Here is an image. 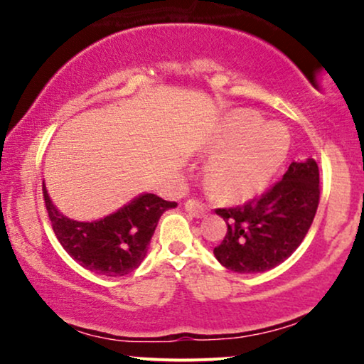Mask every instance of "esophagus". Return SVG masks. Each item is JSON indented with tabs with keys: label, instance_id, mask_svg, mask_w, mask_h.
Masks as SVG:
<instances>
[{
	"label": "esophagus",
	"instance_id": "esophagus-1",
	"mask_svg": "<svg viewBox=\"0 0 364 364\" xmlns=\"http://www.w3.org/2000/svg\"><path fill=\"white\" fill-rule=\"evenodd\" d=\"M186 210L193 217H205V213H207V208L203 207L200 202L192 200V198L186 202Z\"/></svg>",
	"mask_w": 364,
	"mask_h": 364
}]
</instances>
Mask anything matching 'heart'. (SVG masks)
Instances as JSON below:
<instances>
[{
  "instance_id": "obj_1",
  "label": "heart",
  "mask_w": 364,
  "mask_h": 364,
  "mask_svg": "<svg viewBox=\"0 0 364 364\" xmlns=\"http://www.w3.org/2000/svg\"><path fill=\"white\" fill-rule=\"evenodd\" d=\"M290 134L280 122H263L252 111L228 116L208 142L215 152L205 168L208 187L228 200L260 193L285 162Z\"/></svg>"
}]
</instances>
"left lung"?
<instances>
[{"label": "left lung", "instance_id": "1", "mask_svg": "<svg viewBox=\"0 0 364 364\" xmlns=\"http://www.w3.org/2000/svg\"><path fill=\"white\" fill-rule=\"evenodd\" d=\"M320 202V168L315 159L291 162L285 176L260 198L242 207L217 208L227 235L213 248L223 267L262 273L285 262L310 230Z\"/></svg>", "mask_w": 364, "mask_h": 364}]
</instances>
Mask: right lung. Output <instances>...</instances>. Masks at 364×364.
Segmentation results:
<instances>
[{
  "label": "right lung",
  "instance_id": "right-lung-1",
  "mask_svg": "<svg viewBox=\"0 0 364 364\" xmlns=\"http://www.w3.org/2000/svg\"><path fill=\"white\" fill-rule=\"evenodd\" d=\"M43 196L53 230L64 250L81 267L106 277H124L136 270L147 255L159 218L177 207L176 202L144 192L106 217L79 222L58 210L44 182Z\"/></svg>",
  "mask_w": 364,
  "mask_h": 364
}]
</instances>
